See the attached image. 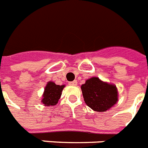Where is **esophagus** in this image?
Masks as SVG:
<instances>
[{"mask_svg":"<svg viewBox=\"0 0 148 148\" xmlns=\"http://www.w3.org/2000/svg\"><path fill=\"white\" fill-rule=\"evenodd\" d=\"M77 84V80H74V81H71V82H69V85H71V86H76Z\"/></svg>","mask_w":148,"mask_h":148,"instance_id":"1","label":"esophagus"}]
</instances>
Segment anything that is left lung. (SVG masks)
Masks as SVG:
<instances>
[{"mask_svg": "<svg viewBox=\"0 0 148 148\" xmlns=\"http://www.w3.org/2000/svg\"><path fill=\"white\" fill-rule=\"evenodd\" d=\"M81 90L86 104L94 111H106L118 101L116 86L103 82L98 77L88 79Z\"/></svg>", "mask_w": 148, "mask_h": 148, "instance_id": "left-lung-1", "label": "left lung"}]
</instances>
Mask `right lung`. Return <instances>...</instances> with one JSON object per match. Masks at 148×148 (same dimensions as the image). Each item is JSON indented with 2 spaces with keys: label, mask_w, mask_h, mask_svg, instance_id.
Here are the masks:
<instances>
[{
  "label": "right lung",
  "mask_w": 148,
  "mask_h": 148,
  "mask_svg": "<svg viewBox=\"0 0 148 148\" xmlns=\"http://www.w3.org/2000/svg\"><path fill=\"white\" fill-rule=\"evenodd\" d=\"M64 85H56L53 82H49L45 86V92L43 94L42 103L46 106H55L58 103L61 97L62 92Z\"/></svg>",
  "instance_id": "obj_1"
}]
</instances>
